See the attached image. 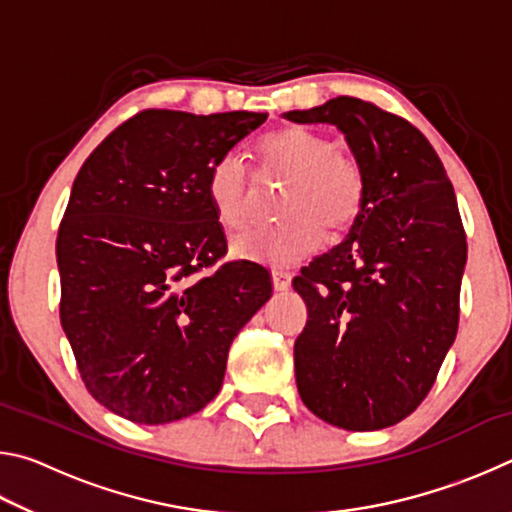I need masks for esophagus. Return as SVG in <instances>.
I'll return each instance as SVG.
<instances>
[{"instance_id": "obj_1", "label": "esophagus", "mask_w": 512, "mask_h": 512, "mask_svg": "<svg viewBox=\"0 0 512 512\" xmlns=\"http://www.w3.org/2000/svg\"><path fill=\"white\" fill-rule=\"evenodd\" d=\"M291 273L289 271H273V287L275 291H287L291 287Z\"/></svg>"}]
</instances>
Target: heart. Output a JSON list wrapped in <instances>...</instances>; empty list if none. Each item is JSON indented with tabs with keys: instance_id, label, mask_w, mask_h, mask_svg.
<instances>
[{
	"instance_id": "1",
	"label": "heart",
	"mask_w": 512,
	"mask_h": 512,
	"mask_svg": "<svg viewBox=\"0 0 512 512\" xmlns=\"http://www.w3.org/2000/svg\"><path fill=\"white\" fill-rule=\"evenodd\" d=\"M262 183H287L275 228L232 241L239 259L284 266L307 257L329 239H341L357 228L368 207V176L339 142L302 126H284L262 137L257 146ZM237 155H223L207 171L205 192L216 221L228 232L250 225L257 210L259 187Z\"/></svg>"
}]
</instances>
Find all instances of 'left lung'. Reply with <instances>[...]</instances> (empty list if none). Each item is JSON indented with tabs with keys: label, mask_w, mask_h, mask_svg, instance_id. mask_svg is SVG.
Wrapping results in <instances>:
<instances>
[{
	"label": "left lung",
	"mask_w": 512,
	"mask_h": 512,
	"mask_svg": "<svg viewBox=\"0 0 512 512\" xmlns=\"http://www.w3.org/2000/svg\"><path fill=\"white\" fill-rule=\"evenodd\" d=\"M284 117L334 124L368 176L357 228L293 280L309 311L293 345L298 393L339 429L393 427L456 339L467 241L454 187L427 137L375 103L336 97Z\"/></svg>",
	"instance_id": "obj_1"
}]
</instances>
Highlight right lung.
I'll use <instances>...</instances> for the list:
<instances>
[{
  "label": "right lung",
  "instance_id": "1",
  "mask_svg": "<svg viewBox=\"0 0 512 512\" xmlns=\"http://www.w3.org/2000/svg\"><path fill=\"white\" fill-rule=\"evenodd\" d=\"M266 112L142 110L74 180L56 239L60 323L90 395L121 418L164 424L221 391L239 329L271 298V275L225 262L207 171Z\"/></svg>",
  "mask_w": 512,
  "mask_h": 512
}]
</instances>
